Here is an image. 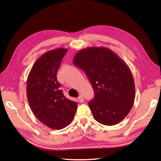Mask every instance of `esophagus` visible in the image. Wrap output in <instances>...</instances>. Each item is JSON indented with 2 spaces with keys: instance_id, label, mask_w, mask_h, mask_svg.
Here are the masks:
<instances>
[{
  "instance_id": "esophagus-1",
  "label": "esophagus",
  "mask_w": 161,
  "mask_h": 161,
  "mask_svg": "<svg viewBox=\"0 0 161 161\" xmlns=\"http://www.w3.org/2000/svg\"><path fill=\"white\" fill-rule=\"evenodd\" d=\"M77 99H78V101H79V102H80V103L84 102V97H83L82 96H81V95H80V96L77 98Z\"/></svg>"
}]
</instances>
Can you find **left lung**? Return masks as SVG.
Instances as JSON below:
<instances>
[{"instance_id":"obj_1","label":"left lung","mask_w":161,"mask_h":161,"mask_svg":"<svg viewBox=\"0 0 161 161\" xmlns=\"http://www.w3.org/2000/svg\"><path fill=\"white\" fill-rule=\"evenodd\" d=\"M73 63L85 72L94 91L89 102L94 119L107 126L121 121L135 99L134 80L126 62L110 49L92 47L79 51Z\"/></svg>"}]
</instances>
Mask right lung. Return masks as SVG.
Segmentation results:
<instances>
[{
    "mask_svg": "<svg viewBox=\"0 0 161 161\" xmlns=\"http://www.w3.org/2000/svg\"><path fill=\"white\" fill-rule=\"evenodd\" d=\"M67 49L57 48L35 62L27 80V97L37 119L53 129H62L74 119L77 103L67 99L57 73Z\"/></svg>",
    "mask_w": 161,
    "mask_h": 161,
    "instance_id": "right-lung-1",
    "label": "right lung"
}]
</instances>
